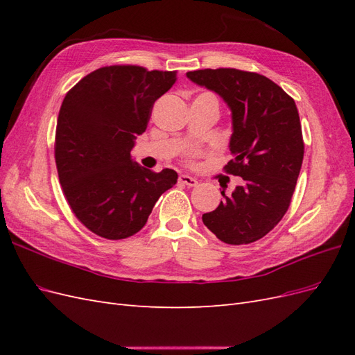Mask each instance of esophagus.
<instances>
[{
  "instance_id": "obj_1",
  "label": "esophagus",
  "mask_w": 355,
  "mask_h": 355,
  "mask_svg": "<svg viewBox=\"0 0 355 355\" xmlns=\"http://www.w3.org/2000/svg\"><path fill=\"white\" fill-rule=\"evenodd\" d=\"M179 182H182V184L187 185V187H196V185L198 184L197 179L191 178L189 175H180V176H179Z\"/></svg>"
}]
</instances>
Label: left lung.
<instances>
[{
  "mask_svg": "<svg viewBox=\"0 0 355 355\" xmlns=\"http://www.w3.org/2000/svg\"><path fill=\"white\" fill-rule=\"evenodd\" d=\"M187 77L227 102L232 115L225 171L243 178V185L202 222L227 244H249L283 219L292 201L304 159V139L295 101L261 73L234 68L198 69Z\"/></svg>",
  "mask_w": 355,
  "mask_h": 355,
  "instance_id": "obj_1",
  "label": "left lung"
}]
</instances>
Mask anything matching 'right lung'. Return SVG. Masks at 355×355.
Instances as JSON below:
<instances>
[{
  "instance_id": "obj_1",
  "label": "right lung",
  "mask_w": 355,
  "mask_h": 355,
  "mask_svg": "<svg viewBox=\"0 0 355 355\" xmlns=\"http://www.w3.org/2000/svg\"><path fill=\"white\" fill-rule=\"evenodd\" d=\"M175 81L176 71L103 67L85 75L62 102L55 142L60 185L77 219L102 239L141 231L161 194L178 182L175 170L155 173L130 155L154 102Z\"/></svg>"
}]
</instances>
